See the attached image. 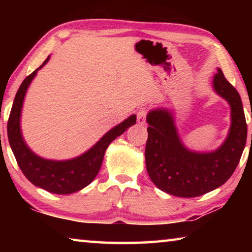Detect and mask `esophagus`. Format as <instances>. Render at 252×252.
Here are the masks:
<instances>
[{
	"label": "esophagus",
	"instance_id": "obj_1",
	"mask_svg": "<svg viewBox=\"0 0 252 252\" xmlns=\"http://www.w3.org/2000/svg\"><path fill=\"white\" fill-rule=\"evenodd\" d=\"M148 110L146 108H141L138 113H136V121H138L139 125H144L146 123V118H147Z\"/></svg>",
	"mask_w": 252,
	"mask_h": 252
}]
</instances>
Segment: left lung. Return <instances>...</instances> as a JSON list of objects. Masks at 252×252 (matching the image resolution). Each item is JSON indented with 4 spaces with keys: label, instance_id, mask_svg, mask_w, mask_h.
Here are the masks:
<instances>
[{
    "label": "left lung",
    "instance_id": "obj_1",
    "mask_svg": "<svg viewBox=\"0 0 252 252\" xmlns=\"http://www.w3.org/2000/svg\"><path fill=\"white\" fill-rule=\"evenodd\" d=\"M212 87L231 109L229 133L216 150L198 152L188 149L178 134L172 111L159 108L148 113L147 171L152 182L169 194L193 198L210 192L227 182L240 161L247 141L241 97L221 69L213 76Z\"/></svg>",
    "mask_w": 252,
    "mask_h": 252
}]
</instances>
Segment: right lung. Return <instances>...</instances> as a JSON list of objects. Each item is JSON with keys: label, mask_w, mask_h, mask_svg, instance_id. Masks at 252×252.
I'll use <instances>...</instances> for the list:
<instances>
[{"label": "right lung", "mask_w": 252, "mask_h": 252, "mask_svg": "<svg viewBox=\"0 0 252 252\" xmlns=\"http://www.w3.org/2000/svg\"><path fill=\"white\" fill-rule=\"evenodd\" d=\"M50 60V55L40 67L24 79L16 92L7 122L8 142L20 169L30 182L49 192L57 194H70L83 189L94 180L99 173L105 150L109 144L121 135L127 127L135 125L136 117L132 114L125 121L109 130L94 146L82 155L69 160H49L34 153L25 143L21 131V113H22L25 94L35 78L37 71Z\"/></svg>", "instance_id": "obj_1"}]
</instances>
